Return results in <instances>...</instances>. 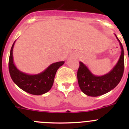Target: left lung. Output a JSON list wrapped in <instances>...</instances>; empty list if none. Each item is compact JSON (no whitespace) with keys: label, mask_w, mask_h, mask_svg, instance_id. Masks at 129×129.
<instances>
[{"label":"left lung","mask_w":129,"mask_h":129,"mask_svg":"<svg viewBox=\"0 0 129 129\" xmlns=\"http://www.w3.org/2000/svg\"><path fill=\"white\" fill-rule=\"evenodd\" d=\"M117 39L120 44L121 53L118 63L109 74L102 76H95L83 62H79L77 80L81 90L86 95L100 96L114 89L120 82L124 72V51L122 44L118 37Z\"/></svg>","instance_id":"obj_1"}]
</instances>
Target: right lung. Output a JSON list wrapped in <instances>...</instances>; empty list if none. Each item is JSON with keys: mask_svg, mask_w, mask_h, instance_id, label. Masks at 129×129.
Returning <instances> with one entry per match:
<instances>
[{"mask_svg": "<svg viewBox=\"0 0 129 129\" xmlns=\"http://www.w3.org/2000/svg\"><path fill=\"white\" fill-rule=\"evenodd\" d=\"M13 43L10 51L9 58V72L13 81L20 88L33 95H41L51 89L58 68L64 63L60 61L52 64L43 72L37 75H28L21 72L16 68L13 63Z\"/></svg>", "mask_w": 129, "mask_h": 129, "instance_id": "add662e5", "label": "right lung"}]
</instances>
